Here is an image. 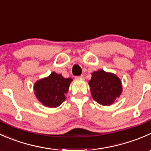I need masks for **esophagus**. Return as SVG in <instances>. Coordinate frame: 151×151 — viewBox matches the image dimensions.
Here are the masks:
<instances>
[{
    "label": "esophagus",
    "instance_id": "1",
    "mask_svg": "<svg viewBox=\"0 0 151 151\" xmlns=\"http://www.w3.org/2000/svg\"><path fill=\"white\" fill-rule=\"evenodd\" d=\"M83 78H84V76H83V75H81L79 76H76V78H77V79H83Z\"/></svg>",
    "mask_w": 151,
    "mask_h": 151
}]
</instances>
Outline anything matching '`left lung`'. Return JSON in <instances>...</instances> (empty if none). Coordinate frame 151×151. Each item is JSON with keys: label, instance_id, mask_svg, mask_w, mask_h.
I'll return each mask as SVG.
<instances>
[{"label": "left lung", "instance_id": "left-lung-1", "mask_svg": "<svg viewBox=\"0 0 151 151\" xmlns=\"http://www.w3.org/2000/svg\"><path fill=\"white\" fill-rule=\"evenodd\" d=\"M93 99L103 106L112 104L122 92V83L114 74L106 73L103 70L92 73L89 81Z\"/></svg>", "mask_w": 151, "mask_h": 151}]
</instances>
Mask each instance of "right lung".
I'll use <instances>...</instances> for the list:
<instances>
[{
  "label": "right lung",
  "instance_id": "add662e5",
  "mask_svg": "<svg viewBox=\"0 0 151 151\" xmlns=\"http://www.w3.org/2000/svg\"><path fill=\"white\" fill-rule=\"evenodd\" d=\"M72 78H65L53 72L48 77L38 81L34 84L35 95L44 106L55 108L60 106L66 98Z\"/></svg>",
  "mask_w": 151,
  "mask_h": 151
}]
</instances>
